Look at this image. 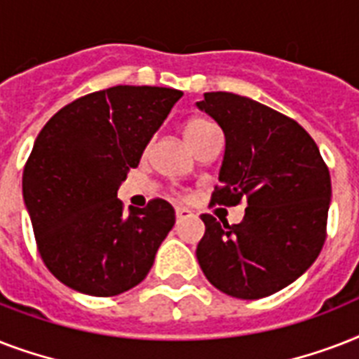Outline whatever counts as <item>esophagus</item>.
<instances>
[{"mask_svg":"<svg viewBox=\"0 0 359 359\" xmlns=\"http://www.w3.org/2000/svg\"><path fill=\"white\" fill-rule=\"evenodd\" d=\"M175 216H177V222H180V219L190 218L191 210H188V208H177V210H175Z\"/></svg>","mask_w":359,"mask_h":359,"instance_id":"1","label":"esophagus"}]
</instances>
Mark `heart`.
<instances>
[{
	"mask_svg": "<svg viewBox=\"0 0 359 359\" xmlns=\"http://www.w3.org/2000/svg\"><path fill=\"white\" fill-rule=\"evenodd\" d=\"M212 128H216L212 123H208V121L196 117V119H190L188 123L184 124V128H182V134H184L186 143L190 145L191 141H196L197 137H201L203 134H207L208 130H212Z\"/></svg>",
	"mask_w": 359,
	"mask_h": 359,
	"instance_id": "1",
	"label": "heart"
}]
</instances>
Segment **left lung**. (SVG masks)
Wrapping results in <instances>:
<instances>
[{
    "instance_id": "1",
    "label": "left lung",
    "mask_w": 359,
    "mask_h": 359,
    "mask_svg": "<svg viewBox=\"0 0 359 359\" xmlns=\"http://www.w3.org/2000/svg\"><path fill=\"white\" fill-rule=\"evenodd\" d=\"M197 108L225 134L212 203H248L229 225L203 214L196 255L203 273L233 298H264L300 278L326 240L332 180L317 143L300 124L233 93H205Z\"/></svg>"
}]
</instances>
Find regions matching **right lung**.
<instances>
[{
	"label": "right lung",
	"mask_w": 359,
	"mask_h": 359,
	"mask_svg": "<svg viewBox=\"0 0 359 359\" xmlns=\"http://www.w3.org/2000/svg\"><path fill=\"white\" fill-rule=\"evenodd\" d=\"M182 91L115 86L44 124L22 177L39 253L70 289L115 296L141 283L175 225L163 199L124 214L117 190Z\"/></svg>",
	"instance_id": "obj_1"
}]
</instances>
